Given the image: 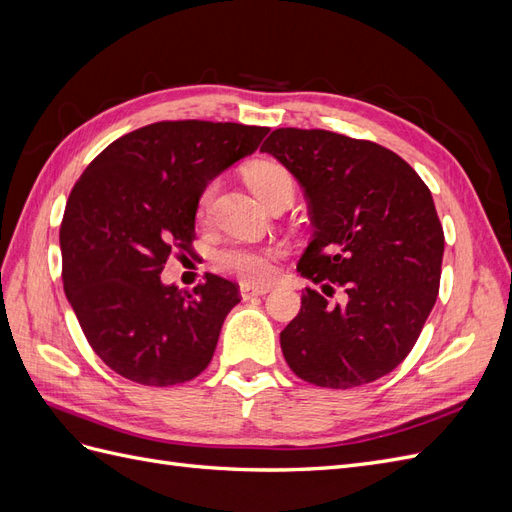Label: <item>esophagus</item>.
<instances>
[{
  "label": "esophagus",
  "mask_w": 512,
  "mask_h": 512,
  "mask_svg": "<svg viewBox=\"0 0 512 512\" xmlns=\"http://www.w3.org/2000/svg\"><path fill=\"white\" fill-rule=\"evenodd\" d=\"M269 288L262 286V288H254V286H241V297L243 299H252V297H260V294H267Z\"/></svg>",
  "instance_id": "esophagus-1"
}]
</instances>
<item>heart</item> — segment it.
Masks as SVG:
<instances>
[{
  "label": "heart",
  "instance_id": "b5f03b06",
  "mask_svg": "<svg viewBox=\"0 0 512 512\" xmlns=\"http://www.w3.org/2000/svg\"><path fill=\"white\" fill-rule=\"evenodd\" d=\"M245 181L252 192L265 203L273 205L280 198H294V177L290 170L275 160H256L245 168ZM215 196V183L205 185L198 198V218L205 220ZM284 256V250L277 243H228L215 254V267L237 277L243 284L262 286L273 280L277 260Z\"/></svg>",
  "mask_w": 512,
  "mask_h": 512
}]
</instances>
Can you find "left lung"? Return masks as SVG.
<instances>
[{
    "label": "left lung",
    "instance_id": "left-lung-1",
    "mask_svg": "<svg viewBox=\"0 0 512 512\" xmlns=\"http://www.w3.org/2000/svg\"><path fill=\"white\" fill-rule=\"evenodd\" d=\"M260 151L297 177L316 228L297 271L322 294L307 288L280 333L288 367L324 389L386 376L438 299L444 230L429 188L391 149L329 130L277 128ZM337 287L347 301L329 304Z\"/></svg>",
    "mask_w": 512,
    "mask_h": 512
}]
</instances>
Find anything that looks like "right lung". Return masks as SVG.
<instances>
[{
  "label": "right lung",
  "instance_id": "obj_1",
  "mask_svg": "<svg viewBox=\"0 0 512 512\" xmlns=\"http://www.w3.org/2000/svg\"><path fill=\"white\" fill-rule=\"evenodd\" d=\"M269 128L200 119L123 134L76 179L59 226L61 282L89 346L145 386L194 380L211 363L239 286L207 273L164 286L170 256L194 252L200 192L250 156Z\"/></svg>",
  "mask_w": 512,
  "mask_h": 512
}]
</instances>
